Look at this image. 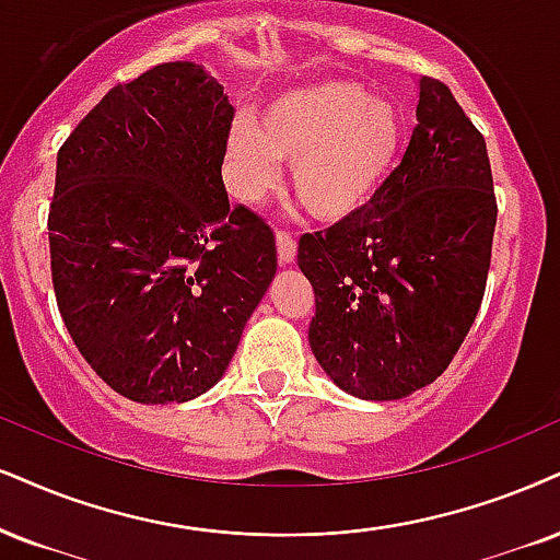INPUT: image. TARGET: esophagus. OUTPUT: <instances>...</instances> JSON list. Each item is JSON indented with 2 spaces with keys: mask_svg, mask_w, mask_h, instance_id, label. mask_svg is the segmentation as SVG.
<instances>
[{
  "mask_svg": "<svg viewBox=\"0 0 560 560\" xmlns=\"http://www.w3.org/2000/svg\"><path fill=\"white\" fill-rule=\"evenodd\" d=\"M275 246H278L280 265H291V261L295 259V238L291 236V233L278 231V236H275Z\"/></svg>",
  "mask_w": 560,
  "mask_h": 560,
  "instance_id": "1",
  "label": "esophagus"
}]
</instances>
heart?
<instances>
[{"label":"heart","mask_w":560,"mask_h":560,"mask_svg":"<svg viewBox=\"0 0 560 560\" xmlns=\"http://www.w3.org/2000/svg\"><path fill=\"white\" fill-rule=\"evenodd\" d=\"M405 148V116L355 82H319L275 95L259 124L238 116L225 140L228 191L257 205L291 163V186L314 218L340 223L365 210Z\"/></svg>","instance_id":"obj_1"}]
</instances>
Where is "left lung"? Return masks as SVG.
I'll list each match as a JSON object with an SVG mask.
<instances>
[{
  "mask_svg": "<svg viewBox=\"0 0 560 560\" xmlns=\"http://www.w3.org/2000/svg\"><path fill=\"white\" fill-rule=\"evenodd\" d=\"M402 163L365 210L303 233L312 353L342 392L402 399L444 374L486 293L495 231L482 135L444 82L420 78Z\"/></svg>",
  "mask_w": 560,
  "mask_h": 560,
  "instance_id": "8db88e82",
  "label": "left lung"
}]
</instances>
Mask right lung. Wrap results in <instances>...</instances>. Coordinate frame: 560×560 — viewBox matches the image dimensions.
<instances>
[{
  "label": "right lung",
  "instance_id": "obj_1",
  "mask_svg": "<svg viewBox=\"0 0 560 560\" xmlns=\"http://www.w3.org/2000/svg\"><path fill=\"white\" fill-rule=\"evenodd\" d=\"M233 106L195 61L116 85L57 155L48 248L80 355L121 397L212 389L278 269L275 236L228 205Z\"/></svg>",
  "mask_w": 560,
  "mask_h": 560
}]
</instances>
